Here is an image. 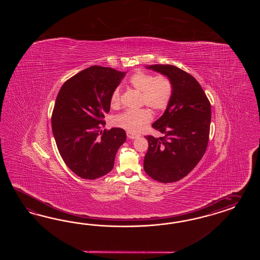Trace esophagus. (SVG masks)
I'll use <instances>...</instances> for the list:
<instances>
[{
  "instance_id": "esophagus-1",
  "label": "esophagus",
  "mask_w": 260,
  "mask_h": 260,
  "mask_svg": "<svg viewBox=\"0 0 260 260\" xmlns=\"http://www.w3.org/2000/svg\"><path fill=\"white\" fill-rule=\"evenodd\" d=\"M126 136H127L129 139H135V138L139 137L138 134H133V133H131V132H127V133H126Z\"/></svg>"
}]
</instances>
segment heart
<instances>
[{"instance_id": "b5f03b06", "label": "heart", "mask_w": 260, "mask_h": 260, "mask_svg": "<svg viewBox=\"0 0 260 260\" xmlns=\"http://www.w3.org/2000/svg\"><path fill=\"white\" fill-rule=\"evenodd\" d=\"M131 86L142 93V104L153 110H163L171 101L173 85L165 76H153L143 71L134 73L129 78ZM121 104V90L115 88L110 96V106L118 108ZM152 119L150 110H126L113 119V124L128 132L136 133Z\"/></svg>"}]
</instances>
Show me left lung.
I'll use <instances>...</instances> for the list:
<instances>
[{
    "instance_id": "1",
    "label": "left lung",
    "mask_w": 260,
    "mask_h": 260,
    "mask_svg": "<svg viewBox=\"0 0 260 260\" xmlns=\"http://www.w3.org/2000/svg\"><path fill=\"white\" fill-rule=\"evenodd\" d=\"M146 68L169 78L173 95L164 114L152 124L163 136H146L149 150L144 159V170L156 181H178L204 155L212 118L211 104L197 79L188 72L171 64Z\"/></svg>"
}]
</instances>
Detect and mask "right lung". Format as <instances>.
<instances>
[{
	"label": "right lung",
	"mask_w": 260,
	"mask_h": 260,
	"mask_svg": "<svg viewBox=\"0 0 260 260\" xmlns=\"http://www.w3.org/2000/svg\"><path fill=\"white\" fill-rule=\"evenodd\" d=\"M126 72L92 66L64 82L56 98L52 133L63 162L84 179L110 173L116 152L126 139L120 127L100 132L106 125L110 96Z\"/></svg>",
	"instance_id": "1"
}]
</instances>
